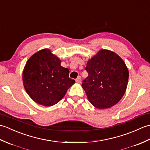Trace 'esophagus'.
Masks as SVG:
<instances>
[{
	"mask_svg": "<svg viewBox=\"0 0 150 150\" xmlns=\"http://www.w3.org/2000/svg\"><path fill=\"white\" fill-rule=\"evenodd\" d=\"M76 82H77V83H81V78L80 76H79L77 79H76Z\"/></svg>",
	"mask_w": 150,
	"mask_h": 150,
	"instance_id": "1",
	"label": "esophagus"
}]
</instances>
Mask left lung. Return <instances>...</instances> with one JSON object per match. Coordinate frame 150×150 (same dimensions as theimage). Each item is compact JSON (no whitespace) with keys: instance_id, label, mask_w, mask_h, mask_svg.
I'll return each mask as SVG.
<instances>
[{"instance_id":"obj_1","label":"left lung","mask_w":150,"mask_h":150,"mask_svg":"<svg viewBox=\"0 0 150 150\" xmlns=\"http://www.w3.org/2000/svg\"><path fill=\"white\" fill-rule=\"evenodd\" d=\"M86 70L88 77L82 87L94 107L103 110L119 103L129 78L128 69L120 56L111 50H100L88 59Z\"/></svg>"}]
</instances>
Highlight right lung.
Wrapping results in <instances>:
<instances>
[{
	"label": "right lung",
	"mask_w": 150,
	"mask_h": 150,
	"mask_svg": "<svg viewBox=\"0 0 150 150\" xmlns=\"http://www.w3.org/2000/svg\"><path fill=\"white\" fill-rule=\"evenodd\" d=\"M60 64L61 60L47 48L38 51L28 60L22 81L26 93L36 103L52 106L75 84V81L69 78V69Z\"/></svg>",
	"instance_id": "right-lung-1"
}]
</instances>
